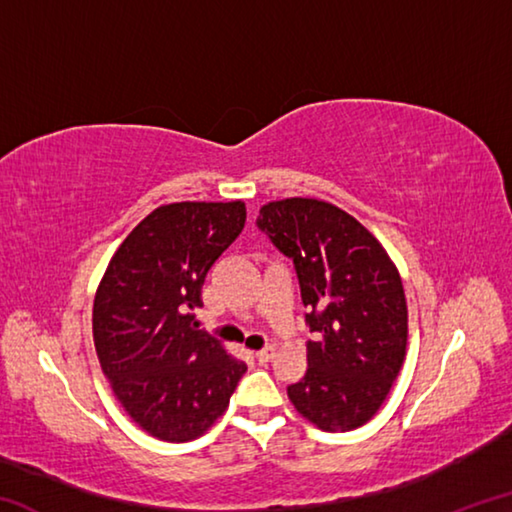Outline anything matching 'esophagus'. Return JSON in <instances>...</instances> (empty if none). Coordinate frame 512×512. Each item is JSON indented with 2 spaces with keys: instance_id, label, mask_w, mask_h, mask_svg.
<instances>
[{
  "instance_id": "34e87169",
  "label": "esophagus",
  "mask_w": 512,
  "mask_h": 512,
  "mask_svg": "<svg viewBox=\"0 0 512 512\" xmlns=\"http://www.w3.org/2000/svg\"><path fill=\"white\" fill-rule=\"evenodd\" d=\"M273 354H275V350L271 348V345H268V348H264V350H257L255 352V359L259 361V363H268L273 359Z\"/></svg>"
}]
</instances>
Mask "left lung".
Here are the masks:
<instances>
[{
	"label": "left lung",
	"instance_id": "1",
	"mask_svg": "<svg viewBox=\"0 0 512 512\" xmlns=\"http://www.w3.org/2000/svg\"><path fill=\"white\" fill-rule=\"evenodd\" d=\"M257 228L293 262L305 323L316 336L289 400L318 429L361 427L404 363L409 311L400 273L354 216L316 198L264 205Z\"/></svg>",
	"mask_w": 512,
	"mask_h": 512
}]
</instances>
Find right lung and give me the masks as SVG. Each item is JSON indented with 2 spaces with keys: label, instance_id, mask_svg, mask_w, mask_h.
<instances>
[{
  "label": "right lung",
  "instance_id": "add662e5",
  "mask_svg": "<svg viewBox=\"0 0 512 512\" xmlns=\"http://www.w3.org/2000/svg\"><path fill=\"white\" fill-rule=\"evenodd\" d=\"M246 223V205L171 203L124 239L99 284L94 348L117 400L169 443L201 436L228 409L246 363L198 329L207 271Z\"/></svg>",
  "mask_w": 512,
  "mask_h": 512
}]
</instances>
